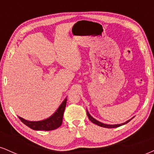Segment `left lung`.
Segmentation results:
<instances>
[{"instance_id":"obj_1","label":"left lung","mask_w":154,"mask_h":154,"mask_svg":"<svg viewBox=\"0 0 154 154\" xmlns=\"http://www.w3.org/2000/svg\"><path fill=\"white\" fill-rule=\"evenodd\" d=\"M87 115L88 116V118H89V119L91 120L92 122L95 124V125H98V126L102 127V128H118V127H120V126H122V125H125V124L128 123L129 122H130V120L132 119V118L131 119H129L127 122H125L122 123V124H119V125H107V124L102 123V122H100L98 121V120H96L95 119H94V118H93V116H92L91 114H89V112H88V111H87Z\"/></svg>"}]
</instances>
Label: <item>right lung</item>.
<instances>
[{
	"label": "right lung",
	"instance_id": "1",
	"mask_svg": "<svg viewBox=\"0 0 154 154\" xmlns=\"http://www.w3.org/2000/svg\"><path fill=\"white\" fill-rule=\"evenodd\" d=\"M66 100L67 98H66L52 116H50L49 118H47V119L42 120V121L32 122L25 120L23 118L20 117V116H19V118L24 125L34 130L50 131V130H56V129L59 128L61 124H62L63 115L65 108H66Z\"/></svg>",
	"mask_w": 154,
	"mask_h": 154
}]
</instances>
